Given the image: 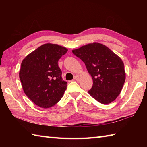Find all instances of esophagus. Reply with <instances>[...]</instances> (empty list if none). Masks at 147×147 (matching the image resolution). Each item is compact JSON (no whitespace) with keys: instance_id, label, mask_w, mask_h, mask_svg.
<instances>
[{"instance_id":"34e87169","label":"esophagus","mask_w":147,"mask_h":147,"mask_svg":"<svg viewBox=\"0 0 147 147\" xmlns=\"http://www.w3.org/2000/svg\"><path fill=\"white\" fill-rule=\"evenodd\" d=\"M79 78H79L78 76H74V79L75 80H76V81L79 80Z\"/></svg>"}]
</instances>
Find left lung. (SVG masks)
Here are the masks:
<instances>
[{"mask_svg": "<svg viewBox=\"0 0 147 147\" xmlns=\"http://www.w3.org/2000/svg\"><path fill=\"white\" fill-rule=\"evenodd\" d=\"M84 63L93 80L88 93L103 104L113 102L120 94L126 73L122 59L107 47L91 43L72 51Z\"/></svg>", "mask_w": 147, "mask_h": 147, "instance_id": "8db88e82", "label": "left lung"}]
</instances>
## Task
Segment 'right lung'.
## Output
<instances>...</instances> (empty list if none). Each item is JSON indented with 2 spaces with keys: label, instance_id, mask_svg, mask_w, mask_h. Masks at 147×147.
Listing matches in <instances>:
<instances>
[{
  "label": "right lung",
  "instance_id": "1",
  "mask_svg": "<svg viewBox=\"0 0 147 147\" xmlns=\"http://www.w3.org/2000/svg\"><path fill=\"white\" fill-rule=\"evenodd\" d=\"M67 51L64 47L45 43L21 62L19 75L23 91L40 107H52L63 96L67 83L62 78L58 61Z\"/></svg>",
  "mask_w": 147,
  "mask_h": 147
}]
</instances>
